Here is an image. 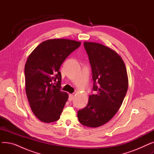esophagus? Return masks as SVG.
<instances>
[{"mask_svg": "<svg viewBox=\"0 0 154 154\" xmlns=\"http://www.w3.org/2000/svg\"><path fill=\"white\" fill-rule=\"evenodd\" d=\"M73 99H74V95L70 94L69 96V101H70V102L72 101V100H73Z\"/></svg>", "mask_w": 154, "mask_h": 154, "instance_id": "esophagus-1", "label": "esophagus"}]
</instances>
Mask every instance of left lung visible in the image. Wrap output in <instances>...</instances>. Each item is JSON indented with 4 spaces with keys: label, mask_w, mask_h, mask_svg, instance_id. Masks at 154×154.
I'll return each instance as SVG.
<instances>
[{
    "label": "left lung",
    "mask_w": 154,
    "mask_h": 154,
    "mask_svg": "<svg viewBox=\"0 0 154 154\" xmlns=\"http://www.w3.org/2000/svg\"><path fill=\"white\" fill-rule=\"evenodd\" d=\"M94 81V94L87 106L77 112L80 124L97 127L115 116L127 92L128 77L122 59L116 52L100 44L85 42Z\"/></svg>",
    "instance_id": "left-lung-1"
}]
</instances>
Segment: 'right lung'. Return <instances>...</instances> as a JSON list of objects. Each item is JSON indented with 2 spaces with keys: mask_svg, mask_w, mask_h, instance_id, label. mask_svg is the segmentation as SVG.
I'll return each instance as SVG.
<instances>
[{
  "mask_svg": "<svg viewBox=\"0 0 154 154\" xmlns=\"http://www.w3.org/2000/svg\"><path fill=\"white\" fill-rule=\"evenodd\" d=\"M80 44L69 39L47 40L29 56L24 70L26 92L32 112L42 122H53L60 118L68 94L60 91L59 69Z\"/></svg>",
  "mask_w": 154,
  "mask_h": 154,
  "instance_id": "1",
  "label": "right lung"
}]
</instances>
